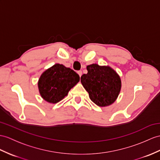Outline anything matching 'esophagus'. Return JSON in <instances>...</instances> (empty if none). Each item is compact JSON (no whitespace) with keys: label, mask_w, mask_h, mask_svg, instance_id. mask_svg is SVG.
I'll use <instances>...</instances> for the list:
<instances>
[{"label":"esophagus","mask_w":160,"mask_h":160,"mask_svg":"<svg viewBox=\"0 0 160 160\" xmlns=\"http://www.w3.org/2000/svg\"><path fill=\"white\" fill-rule=\"evenodd\" d=\"M77 73H78V75H79V77H81V75H82V71H77Z\"/></svg>","instance_id":"obj_1"}]
</instances>
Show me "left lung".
<instances>
[{"mask_svg":"<svg viewBox=\"0 0 160 160\" xmlns=\"http://www.w3.org/2000/svg\"><path fill=\"white\" fill-rule=\"evenodd\" d=\"M87 70L88 73L81 77V82L92 102L100 107L113 103L122 86L119 75L109 67L96 64L88 66Z\"/></svg>","mask_w":160,"mask_h":160,"instance_id":"obj_1","label":"left lung"}]
</instances>
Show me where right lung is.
<instances>
[{
    "mask_svg": "<svg viewBox=\"0 0 160 160\" xmlns=\"http://www.w3.org/2000/svg\"><path fill=\"white\" fill-rule=\"evenodd\" d=\"M79 75L70 68L56 64L42 74L38 86L41 96L47 102L57 103L79 82Z\"/></svg>",
    "mask_w": 160,
    "mask_h": 160,
    "instance_id": "add662e5",
    "label": "right lung"
}]
</instances>
